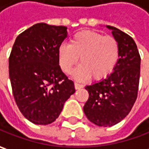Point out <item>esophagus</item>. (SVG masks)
I'll use <instances>...</instances> for the list:
<instances>
[{"instance_id": "34e87169", "label": "esophagus", "mask_w": 149, "mask_h": 149, "mask_svg": "<svg viewBox=\"0 0 149 149\" xmlns=\"http://www.w3.org/2000/svg\"><path fill=\"white\" fill-rule=\"evenodd\" d=\"M74 85H75V88H76L77 90V89H81V88H82V87H83L81 84H79L78 82H75Z\"/></svg>"}]
</instances>
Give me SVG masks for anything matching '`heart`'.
<instances>
[{
  "mask_svg": "<svg viewBox=\"0 0 149 149\" xmlns=\"http://www.w3.org/2000/svg\"><path fill=\"white\" fill-rule=\"evenodd\" d=\"M73 77L85 80L91 76L95 80L107 77L115 68L119 57V45L112 36H104L93 31L76 33L69 45L62 44L58 48V61L62 70L69 73L78 62Z\"/></svg>",
  "mask_w": 149,
  "mask_h": 149,
  "instance_id": "1",
  "label": "heart"
}]
</instances>
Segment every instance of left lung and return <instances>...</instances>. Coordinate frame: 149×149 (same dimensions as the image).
Wrapping results in <instances>:
<instances>
[{"label": "left lung", "instance_id": "left-lung-1", "mask_svg": "<svg viewBox=\"0 0 149 149\" xmlns=\"http://www.w3.org/2000/svg\"><path fill=\"white\" fill-rule=\"evenodd\" d=\"M119 45L113 72L86 86L89 98L83 107L88 120L99 127L118 123L131 111L138 96L141 58L133 39L121 30L106 26Z\"/></svg>", "mask_w": 149, "mask_h": 149}]
</instances>
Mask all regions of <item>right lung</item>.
Segmentation results:
<instances>
[{
  "label": "right lung",
  "mask_w": 149,
  "mask_h": 149,
  "mask_svg": "<svg viewBox=\"0 0 149 149\" xmlns=\"http://www.w3.org/2000/svg\"><path fill=\"white\" fill-rule=\"evenodd\" d=\"M67 29L37 23L17 36L12 47L9 77L13 96L23 116L34 124L54 122L76 91L58 61Z\"/></svg>",
  "instance_id": "obj_1"
}]
</instances>
